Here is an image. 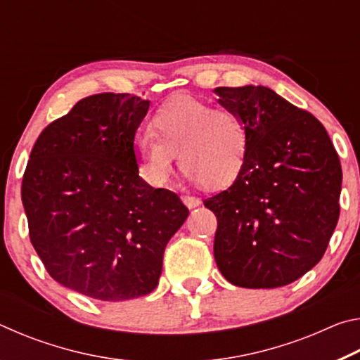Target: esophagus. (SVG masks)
<instances>
[{
  "label": "esophagus",
  "mask_w": 360,
  "mask_h": 360,
  "mask_svg": "<svg viewBox=\"0 0 360 360\" xmlns=\"http://www.w3.org/2000/svg\"><path fill=\"white\" fill-rule=\"evenodd\" d=\"M181 198H182V203H184L188 210L197 208V206L202 205V200L197 197H192V195H182Z\"/></svg>",
  "instance_id": "obj_1"
}]
</instances>
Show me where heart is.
Listing matches in <instances>:
<instances>
[{
    "label": "heart",
    "instance_id": "b5f03b06",
    "mask_svg": "<svg viewBox=\"0 0 360 360\" xmlns=\"http://www.w3.org/2000/svg\"><path fill=\"white\" fill-rule=\"evenodd\" d=\"M150 127L156 136H138L135 152L152 186L163 187L169 181L176 155L188 178L208 188L227 186L240 174L248 131L238 112L182 96L157 109Z\"/></svg>",
    "mask_w": 360,
    "mask_h": 360
}]
</instances>
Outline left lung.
<instances>
[{"label": "left lung", "mask_w": 360, "mask_h": 360, "mask_svg": "<svg viewBox=\"0 0 360 360\" xmlns=\"http://www.w3.org/2000/svg\"><path fill=\"white\" fill-rule=\"evenodd\" d=\"M248 131L240 174L206 198L217 217L214 259L229 283L273 289L324 255L340 216L341 165L324 125L264 85L217 87Z\"/></svg>", "instance_id": "left-lung-1"}]
</instances>
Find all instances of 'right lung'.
Masks as SVG:
<instances>
[{
    "label": "right lung",
    "mask_w": 360,
    "mask_h": 360,
    "mask_svg": "<svg viewBox=\"0 0 360 360\" xmlns=\"http://www.w3.org/2000/svg\"><path fill=\"white\" fill-rule=\"evenodd\" d=\"M149 100L98 94L49 124L22 181L30 240L57 283L120 302L150 294L188 210L139 176L135 136Z\"/></svg>",
    "instance_id": "obj_1"
}]
</instances>
